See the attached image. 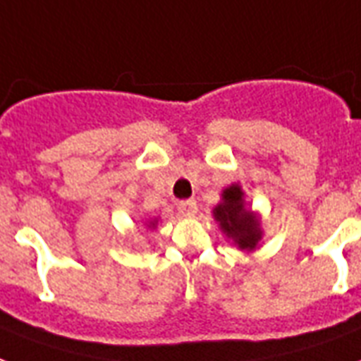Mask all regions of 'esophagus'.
Returning a JSON list of instances; mask_svg holds the SVG:
<instances>
[{
  "instance_id": "obj_1",
  "label": "esophagus",
  "mask_w": 361,
  "mask_h": 361,
  "mask_svg": "<svg viewBox=\"0 0 361 361\" xmlns=\"http://www.w3.org/2000/svg\"><path fill=\"white\" fill-rule=\"evenodd\" d=\"M178 210H180L181 216H185V218H193L197 214V202L195 201H181L178 204Z\"/></svg>"
}]
</instances>
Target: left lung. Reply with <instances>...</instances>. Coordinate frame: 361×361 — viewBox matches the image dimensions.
Segmentation results:
<instances>
[{
    "label": "left lung",
    "mask_w": 361,
    "mask_h": 361,
    "mask_svg": "<svg viewBox=\"0 0 361 361\" xmlns=\"http://www.w3.org/2000/svg\"><path fill=\"white\" fill-rule=\"evenodd\" d=\"M212 216L228 241L243 252H252L262 245V216L248 207L239 183H231L221 191V199L212 208Z\"/></svg>",
    "instance_id": "1"
}]
</instances>
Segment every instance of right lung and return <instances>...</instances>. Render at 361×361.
<instances>
[{
  "label": "right lung",
  "instance_id": "add662e5",
  "mask_svg": "<svg viewBox=\"0 0 361 361\" xmlns=\"http://www.w3.org/2000/svg\"><path fill=\"white\" fill-rule=\"evenodd\" d=\"M157 226H159V218H151V220L145 221L147 229H157Z\"/></svg>",
  "mask_w": 361,
  "mask_h": 361
}]
</instances>
